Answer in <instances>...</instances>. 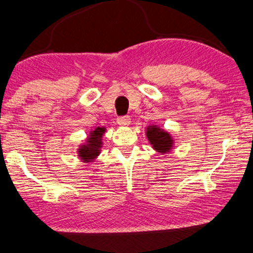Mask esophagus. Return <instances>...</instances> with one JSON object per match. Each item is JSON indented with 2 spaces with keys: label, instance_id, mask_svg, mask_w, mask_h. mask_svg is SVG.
I'll list each match as a JSON object with an SVG mask.
<instances>
[{
  "label": "esophagus",
  "instance_id": "34e87169",
  "mask_svg": "<svg viewBox=\"0 0 253 253\" xmlns=\"http://www.w3.org/2000/svg\"><path fill=\"white\" fill-rule=\"evenodd\" d=\"M130 123H131L130 116H120V118H118V124L121 126H130Z\"/></svg>",
  "mask_w": 253,
  "mask_h": 253
}]
</instances>
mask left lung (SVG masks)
Here are the masks:
<instances>
[{"instance_id": "1", "label": "left lung", "mask_w": 253, "mask_h": 253, "mask_svg": "<svg viewBox=\"0 0 253 253\" xmlns=\"http://www.w3.org/2000/svg\"><path fill=\"white\" fill-rule=\"evenodd\" d=\"M146 137L152 147L160 154L170 153L174 147V138L172 134L157 124H151L146 127Z\"/></svg>"}]
</instances>
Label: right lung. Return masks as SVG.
<instances>
[{
    "label": "right lung",
    "instance_id": "add662e5",
    "mask_svg": "<svg viewBox=\"0 0 253 253\" xmlns=\"http://www.w3.org/2000/svg\"><path fill=\"white\" fill-rule=\"evenodd\" d=\"M105 132V126H97L94 130L90 131L84 142L79 145V148L76 151H78L79 159H81L82 162H94L97 157L100 155L102 145H104L102 137Z\"/></svg>",
    "mask_w": 253,
    "mask_h": 253
}]
</instances>
